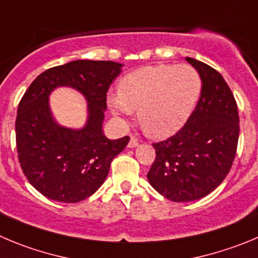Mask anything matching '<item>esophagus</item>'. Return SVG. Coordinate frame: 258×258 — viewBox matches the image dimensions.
I'll return each instance as SVG.
<instances>
[{
    "label": "esophagus",
    "mask_w": 258,
    "mask_h": 258,
    "mask_svg": "<svg viewBox=\"0 0 258 258\" xmlns=\"http://www.w3.org/2000/svg\"><path fill=\"white\" fill-rule=\"evenodd\" d=\"M136 146H139V140H137L136 137H131V140H130L128 143V148H136Z\"/></svg>",
    "instance_id": "1"
}]
</instances>
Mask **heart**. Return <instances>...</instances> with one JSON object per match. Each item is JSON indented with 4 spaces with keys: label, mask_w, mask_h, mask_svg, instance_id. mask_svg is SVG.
Instances as JSON below:
<instances>
[{
    "label": "heart",
    "mask_w": 258,
    "mask_h": 258,
    "mask_svg": "<svg viewBox=\"0 0 258 258\" xmlns=\"http://www.w3.org/2000/svg\"><path fill=\"white\" fill-rule=\"evenodd\" d=\"M202 80L191 64H158L130 72L107 98L110 112L126 122L137 110L140 126L151 137H167L188 121L200 99Z\"/></svg>",
    "instance_id": "1"
}]
</instances>
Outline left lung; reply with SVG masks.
I'll return each mask as SVG.
<instances>
[{"instance_id": "obj_1", "label": "left lung", "mask_w": 258, "mask_h": 258, "mask_svg": "<svg viewBox=\"0 0 258 258\" xmlns=\"http://www.w3.org/2000/svg\"><path fill=\"white\" fill-rule=\"evenodd\" d=\"M186 61L201 76V95L186 124L154 144L156 158L148 173L149 183L174 202L213 192L232 168L239 137L237 103L223 76L204 62Z\"/></svg>"}]
</instances>
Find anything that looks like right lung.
I'll return each mask as SVG.
<instances>
[{
	"instance_id": "1",
	"label": "right lung",
	"mask_w": 258,
	"mask_h": 258,
	"mask_svg": "<svg viewBox=\"0 0 258 258\" xmlns=\"http://www.w3.org/2000/svg\"><path fill=\"white\" fill-rule=\"evenodd\" d=\"M123 64L76 59L52 67L30 84L18 107L16 146L29 183L53 201L74 202L90 197L104 183L110 163L130 137L110 140L103 132L107 91ZM57 87L79 91L88 103L84 127L70 129L52 117L49 95Z\"/></svg>"
}]
</instances>
